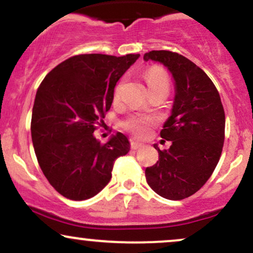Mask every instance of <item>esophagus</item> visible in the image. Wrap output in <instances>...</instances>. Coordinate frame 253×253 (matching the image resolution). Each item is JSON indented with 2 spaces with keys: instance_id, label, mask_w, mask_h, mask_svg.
<instances>
[{
  "instance_id": "esophagus-1",
  "label": "esophagus",
  "mask_w": 253,
  "mask_h": 253,
  "mask_svg": "<svg viewBox=\"0 0 253 253\" xmlns=\"http://www.w3.org/2000/svg\"><path fill=\"white\" fill-rule=\"evenodd\" d=\"M140 147H143V144L141 143H136V141H132V143H130V149L132 150H138L140 149Z\"/></svg>"
}]
</instances>
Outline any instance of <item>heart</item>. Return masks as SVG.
Returning <instances> with one entry per match:
<instances>
[{"label": "heart", "mask_w": 253, "mask_h": 253, "mask_svg": "<svg viewBox=\"0 0 253 253\" xmlns=\"http://www.w3.org/2000/svg\"><path fill=\"white\" fill-rule=\"evenodd\" d=\"M145 80H146L147 86L153 88L158 85H168V78L165 72L159 68H152L145 74ZM117 89V92H118ZM147 126H149V120L143 118H130L125 123V127L127 129L132 130L133 133L139 136L146 134Z\"/></svg>", "instance_id": "b5f03b06"}]
</instances>
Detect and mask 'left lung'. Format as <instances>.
Returning <instances> with one entry per match:
<instances>
[{
	"label": "left lung",
	"mask_w": 253,
	"mask_h": 253,
	"mask_svg": "<svg viewBox=\"0 0 253 253\" xmlns=\"http://www.w3.org/2000/svg\"><path fill=\"white\" fill-rule=\"evenodd\" d=\"M144 60L163 64L175 82L171 115L161 136L171 141L158 151L159 159L146 168L149 185L168 200L195 194L215 169L225 140V112L219 92L206 72L188 58L170 51H150Z\"/></svg>",
	"instance_id": "8db88e82"
}]
</instances>
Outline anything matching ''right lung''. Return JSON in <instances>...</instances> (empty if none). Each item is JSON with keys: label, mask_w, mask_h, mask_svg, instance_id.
<instances>
[{"label": "right lung", "mask_w": 253, "mask_h": 253, "mask_svg": "<svg viewBox=\"0 0 253 253\" xmlns=\"http://www.w3.org/2000/svg\"><path fill=\"white\" fill-rule=\"evenodd\" d=\"M139 56H74L38 88L32 141L43 175L66 199L82 201L100 193L112 178L115 159L129 151L123 133L101 144L94 130L110 109L117 82Z\"/></svg>", "instance_id": "right-lung-1"}]
</instances>
